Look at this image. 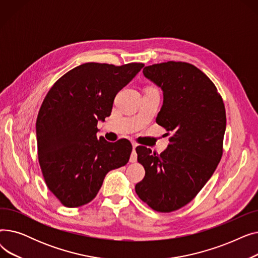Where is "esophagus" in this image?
I'll list each match as a JSON object with an SVG mask.
<instances>
[{"label":"esophagus","instance_id":"obj_1","mask_svg":"<svg viewBox=\"0 0 258 258\" xmlns=\"http://www.w3.org/2000/svg\"><path fill=\"white\" fill-rule=\"evenodd\" d=\"M136 147H137V144L136 143H133V152H132V155H131V158H130V161L132 162V163H134V162L137 161Z\"/></svg>","mask_w":258,"mask_h":258}]
</instances>
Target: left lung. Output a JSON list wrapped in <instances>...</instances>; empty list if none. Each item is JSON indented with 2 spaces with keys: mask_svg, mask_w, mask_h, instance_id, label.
I'll list each match as a JSON object with an SVG mask.
<instances>
[{
  "mask_svg": "<svg viewBox=\"0 0 258 258\" xmlns=\"http://www.w3.org/2000/svg\"><path fill=\"white\" fill-rule=\"evenodd\" d=\"M143 74L163 91L156 122L170 135V143L160 155L145 146L136 148L145 177L135 189L152 209L171 212L192 201L218 167L225 105L214 84L191 63H155L145 67Z\"/></svg>",
  "mask_w": 258,
  "mask_h": 258,
  "instance_id": "left-lung-1",
  "label": "left lung"
}]
</instances>
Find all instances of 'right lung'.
<instances>
[{
    "label": "right lung",
    "mask_w": 258,
    "mask_h": 258,
    "mask_svg": "<svg viewBox=\"0 0 258 258\" xmlns=\"http://www.w3.org/2000/svg\"><path fill=\"white\" fill-rule=\"evenodd\" d=\"M143 67L87 62L61 76L46 95L36 120L38 162L48 188L63 206L88 204L105 174L128 162L131 142L98 139L97 123L111 115L117 93Z\"/></svg>",
    "instance_id": "1"
}]
</instances>
